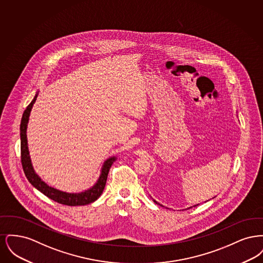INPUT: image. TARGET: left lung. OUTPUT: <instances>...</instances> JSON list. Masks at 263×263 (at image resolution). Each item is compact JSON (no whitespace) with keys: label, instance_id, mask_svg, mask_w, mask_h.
I'll return each instance as SVG.
<instances>
[{"label":"left lung","instance_id":"left-lung-1","mask_svg":"<svg viewBox=\"0 0 263 263\" xmlns=\"http://www.w3.org/2000/svg\"><path fill=\"white\" fill-rule=\"evenodd\" d=\"M152 199H153V198H152ZM153 201H154V202H155V203H156V204H159V205H160V206H162V207H163V205H162V204H160V203H159V202H157V201L155 200V199H153ZM197 205H198V204H197ZM197 205H194V206H197ZM189 208H191V207H189ZM189 208H187V209H189Z\"/></svg>","mask_w":263,"mask_h":263}]
</instances>
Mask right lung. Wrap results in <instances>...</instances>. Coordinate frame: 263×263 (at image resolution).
I'll return each mask as SVG.
<instances>
[{
    "instance_id": "1",
    "label": "right lung",
    "mask_w": 263,
    "mask_h": 263,
    "mask_svg": "<svg viewBox=\"0 0 263 263\" xmlns=\"http://www.w3.org/2000/svg\"><path fill=\"white\" fill-rule=\"evenodd\" d=\"M39 90H37L36 95L34 96L32 101L28 104L26 107L25 112L22 117L21 122V152H22V164L25 172V176L28 179V181L32 184V186L36 188L40 192H42L44 195H46L48 198L52 200L56 201L63 205L68 206H82V205H88L89 203H92L100 197L105 187L107 175L109 172V168L111 166L117 157L112 156L106 159L100 168V175L96 181V183L90 187L81 191V192H66L59 190L57 188L49 186L45 181L41 179V177L36 174V172L33 168V165L31 163V159L29 156L28 151V145H27V136H26V130H27V124L29 121L30 111L32 109V106L37 99Z\"/></svg>"
}]
</instances>
